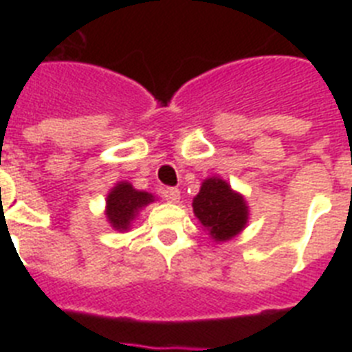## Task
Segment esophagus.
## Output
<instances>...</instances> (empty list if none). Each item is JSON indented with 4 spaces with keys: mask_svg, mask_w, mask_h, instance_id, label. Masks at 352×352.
Returning <instances> with one entry per match:
<instances>
[{
    "mask_svg": "<svg viewBox=\"0 0 352 352\" xmlns=\"http://www.w3.org/2000/svg\"><path fill=\"white\" fill-rule=\"evenodd\" d=\"M164 197L169 201V203H178L179 201V190L176 188V186H167V188H164Z\"/></svg>",
    "mask_w": 352,
    "mask_h": 352,
    "instance_id": "34e87169",
    "label": "esophagus"
}]
</instances>
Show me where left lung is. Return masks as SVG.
<instances>
[{
	"mask_svg": "<svg viewBox=\"0 0 352 352\" xmlns=\"http://www.w3.org/2000/svg\"><path fill=\"white\" fill-rule=\"evenodd\" d=\"M194 213L214 241H226L238 234L248 219L243 197L219 178L203 183L194 199Z\"/></svg>",
	"mask_w": 352,
	"mask_h": 352,
	"instance_id": "1",
	"label": "left lung"
}]
</instances>
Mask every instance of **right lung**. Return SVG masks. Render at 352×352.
Returning <instances> with one entry per match:
<instances>
[{
	"mask_svg": "<svg viewBox=\"0 0 352 352\" xmlns=\"http://www.w3.org/2000/svg\"><path fill=\"white\" fill-rule=\"evenodd\" d=\"M153 201V195L135 190L130 183H118L107 195V219L113 227L125 231L142 206Z\"/></svg>",
	"mask_w": 352,
	"mask_h": 352,
	"instance_id": "add662e5",
	"label": "right lung"
}]
</instances>
